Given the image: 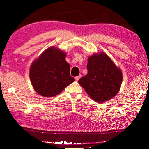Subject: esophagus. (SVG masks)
Instances as JSON below:
<instances>
[{
	"instance_id": "esophagus-1",
	"label": "esophagus",
	"mask_w": 149,
	"mask_h": 149,
	"mask_svg": "<svg viewBox=\"0 0 149 149\" xmlns=\"http://www.w3.org/2000/svg\"><path fill=\"white\" fill-rule=\"evenodd\" d=\"M80 77H81V75H79V76L75 77V81H79V79H80Z\"/></svg>"
}]
</instances>
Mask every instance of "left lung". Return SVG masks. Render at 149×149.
I'll list each match as a JSON object with an SVG mask.
<instances>
[{
  "label": "left lung",
  "instance_id": "left-lung-1",
  "mask_svg": "<svg viewBox=\"0 0 149 149\" xmlns=\"http://www.w3.org/2000/svg\"><path fill=\"white\" fill-rule=\"evenodd\" d=\"M88 74L79 80L88 95L103 102L118 93L122 82L121 70L105 53L94 54L88 59Z\"/></svg>",
  "mask_w": 149,
  "mask_h": 149
}]
</instances>
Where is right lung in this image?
<instances>
[{
  "label": "right lung",
  "mask_w": 149,
  "mask_h": 149,
  "mask_svg": "<svg viewBox=\"0 0 149 149\" xmlns=\"http://www.w3.org/2000/svg\"><path fill=\"white\" fill-rule=\"evenodd\" d=\"M66 54L50 47L35 60L30 68L29 77L34 89L40 95L54 97L75 81L70 74V66Z\"/></svg>",
  "instance_id": "add662e5"
}]
</instances>
